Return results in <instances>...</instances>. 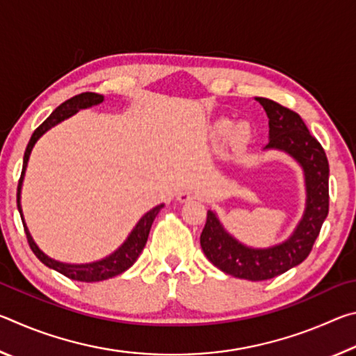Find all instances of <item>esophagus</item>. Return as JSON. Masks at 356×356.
I'll list each match as a JSON object with an SVG mask.
<instances>
[{
    "mask_svg": "<svg viewBox=\"0 0 356 356\" xmlns=\"http://www.w3.org/2000/svg\"><path fill=\"white\" fill-rule=\"evenodd\" d=\"M197 197V193L195 190H182L177 193V201L180 202H188Z\"/></svg>",
    "mask_w": 356,
    "mask_h": 356,
    "instance_id": "1",
    "label": "esophagus"
}]
</instances>
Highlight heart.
<instances>
[{"label": "heart", "instance_id": "b5f03b06", "mask_svg": "<svg viewBox=\"0 0 356 356\" xmlns=\"http://www.w3.org/2000/svg\"><path fill=\"white\" fill-rule=\"evenodd\" d=\"M216 134L220 136L231 135V140L236 144H243L250 140L251 129L246 122H238L232 127V122L229 119H221L216 124Z\"/></svg>", "mask_w": 356, "mask_h": 356}]
</instances>
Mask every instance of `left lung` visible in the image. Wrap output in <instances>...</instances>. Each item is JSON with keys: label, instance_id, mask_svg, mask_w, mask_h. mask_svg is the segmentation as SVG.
Segmentation results:
<instances>
[{"label": "left lung", "instance_id": "8db88e82", "mask_svg": "<svg viewBox=\"0 0 356 356\" xmlns=\"http://www.w3.org/2000/svg\"><path fill=\"white\" fill-rule=\"evenodd\" d=\"M268 116V138L265 149L284 150L303 168L306 209L297 229L286 242L272 248H250L237 242L221 226L212 210L207 212L201 234L204 254L221 272L240 280L265 281L286 273L309 256L328 215L330 166L325 150L309 134L303 119L276 102L256 97Z\"/></svg>", "mask_w": 356, "mask_h": 356}]
</instances>
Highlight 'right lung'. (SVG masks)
<instances>
[{"mask_svg":"<svg viewBox=\"0 0 356 356\" xmlns=\"http://www.w3.org/2000/svg\"><path fill=\"white\" fill-rule=\"evenodd\" d=\"M102 102H104V95H100V94H95V92L78 94V95H75V97L65 100L64 104L59 105L56 110L53 111L50 116H48L44 120V122H42L39 127L34 130L31 140H29L28 146H26L25 156H23V170H22V176H20V180H19V188H17V207H19V212H20L22 221H23V227H25L28 243H29V246H31L34 254L38 256L39 261L42 264H45L47 267L56 270V272H59L64 276H67V278H70V280L81 281V282H95V281L110 280V278H113V276H118L120 273H124L125 270H129L131 265L135 264L138 256L141 254L144 246H146L150 226H152L155 216L159 215L160 209L163 207V204H160V206H156L152 210H149V212L144 215L140 221H138V225L135 226L134 231H131V234L127 237V240H125V242L120 245L116 251L113 252V254H110L108 257L102 259V261H97V262H91V264H63V262H58V261H55V259L48 257L45 252H42L38 248V245L34 243L31 234H29L28 227L25 225V220H23L22 206H20L22 182H23V176H25V170H26V165H28L29 154H31L34 144L38 143L39 138L44 135L47 130L55 127L56 124L61 122V120L74 116V114L78 110L99 105V104H102Z\"/></svg>","mask_w":356,"mask_h":356,"instance_id":"obj_1","label":"right lung"}]
</instances>
